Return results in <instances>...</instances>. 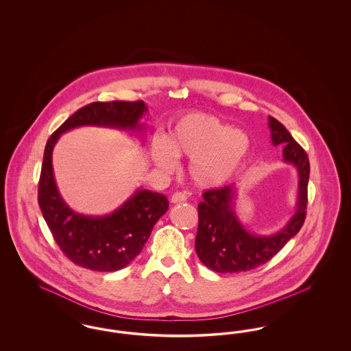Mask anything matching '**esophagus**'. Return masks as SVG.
I'll use <instances>...</instances> for the list:
<instances>
[{
  "mask_svg": "<svg viewBox=\"0 0 351 351\" xmlns=\"http://www.w3.org/2000/svg\"><path fill=\"white\" fill-rule=\"evenodd\" d=\"M185 200H186V195L182 193V192H176L171 197V202L172 204H180V202H184Z\"/></svg>",
  "mask_w": 351,
  "mask_h": 351,
  "instance_id": "obj_1",
  "label": "esophagus"
}]
</instances>
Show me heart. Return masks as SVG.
<instances>
[{
  "instance_id": "1",
  "label": "heart",
  "mask_w": 351,
  "mask_h": 351,
  "mask_svg": "<svg viewBox=\"0 0 351 351\" xmlns=\"http://www.w3.org/2000/svg\"><path fill=\"white\" fill-rule=\"evenodd\" d=\"M251 138L242 130L206 113H188L172 128L167 139L156 138L151 154L154 162L169 171L176 158L189 160V176L201 188L213 189L229 183L250 155Z\"/></svg>"
}]
</instances>
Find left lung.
Returning <instances> with one entry per match:
<instances>
[{
	"label": "left lung",
	"mask_w": 351,
	"mask_h": 351,
	"mask_svg": "<svg viewBox=\"0 0 351 351\" xmlns=\"http://www.w3.org/2000/svg\"><path fill=\"white\" fill-rule=\"evenodd\" d=\"M274 146H283V162L298 171V201L292 217L275 233L256 234L242 223L235 212L238 185L206 191L199 204V229L195 247L202 265L221 274L243 272L268 262L300 232L305 219L309 159L300 145L278 119L268 117Z\"/></svg>",
	"instance_id": "1"
}]
</instances>
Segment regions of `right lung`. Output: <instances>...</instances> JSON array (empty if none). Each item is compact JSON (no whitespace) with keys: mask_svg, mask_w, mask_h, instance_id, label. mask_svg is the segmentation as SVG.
Instances as JSON below:
<instances>
[{"mask_svg":"<svg viewBox=\"0 0 351 351\" xmlns=\"http://www.w3.org/2000/svg\"><path fill=\"white\" fill-rule=\"evenodd\" d=\"M147 110L143 101L92 102L73 113L47 141L38 202L53 239L68 259L80 267L112 272L132 263L156 221L167 212L168 200L162 193L139 188L109 215L77 213L68 206L58 189L52 168L53 147L62 134L82 126L117 129L141 138L145 132L141 119Z\"/></svg>","mask_w":351,"mask_h":351,"instance_id":"obj_1","label":"right lung"}]
</instances>
